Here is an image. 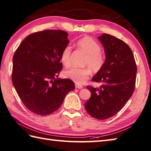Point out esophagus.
<instances>
[{"instance_id": "obj_1", "label": "esophagus", "mask_w": 151, "mask_h": 151, "mask_svg": "<svg viewBox=\"0 0 151 151\" xmlns=\"http://www.w3.org/2000/svg\"><path fill=\"white\" fill-rule=\"evenodd\" d=\"M76 88L81 89V88H83V86H81V85H76Z\"/></svg>"}]
</instances>
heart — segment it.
<instances>
[{
	"mask_svg": "<svg viewBox=\"0 0 151 151\" xmlns=\"http://www.w3.org/2000/svg\"><path fill=\"white\" fill-rule=\"evenodd\" d=\"M76 46L79 49L87 54L83 65H87L94 73L101 70L105 63V58L101 52V47L100 44L89 36L81 38L76 42ZM71 47L66 46L61 54V62L68 67L70 65V55ZM90 71L88 68H71L63 72V76L70 79L77 84H83L89 78Z\"/></svg>",
	"mask_w": 151,
	"mask_h": 151,
	"instance_id": "obj_1",
	"label": "heart"
}]
</instances>
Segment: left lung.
I'll use <instances>...</instances> for the list:
<instances>
[{"instance_id": "left-lung-1", "label": "left lung", "mask_w": 151, "mask_h": 151, "mask_svg": "<svg viewBox=\"0 0 151 151\" xmlns=\"http://www.w3.org/2000/svg\"><path fill=\"white\" fill-rule=\"evenodd\" d=\"M97 38L104 47L105 60L91 80L102 85L99 88L87 87L91 96L85 108L92 117L102 120L115 115L132 96L137 65L130 47L123 40L107 34Z\"/></svg>"}]
</instances>
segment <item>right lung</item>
I'll use <instances>...</instances> for the list:
<instances>
[{
  "mask_svg": "<svg viewBox=\"0 0 151 151\" xmlns=\"http://www.w3.org/2000/svg\"><path fill=\"white\" fill-rule=\"evenodd\" d=\"M68 34L46 30L30 34L14 53L12 81L23 104L39 115H50L75 89L69 79L58 78L62 70L60 56L68 46Z\"/></svg>",
  "mask_w": 151,
  "mask_h": 151,
  "instance_id": "right-lung-1",
  "label": "right lung"
}]
</instances>
